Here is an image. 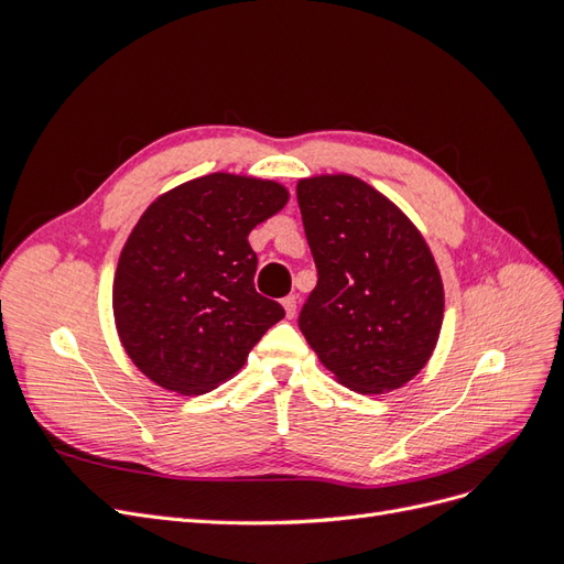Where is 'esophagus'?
I'll return each mask as SVG.
<instances>
[{"mask_svg": "<svg viewBox=\"0 0 564 564\" xmlns=\"http://www.w3.org/2000/svg\"><path fill=\"white\" fill-rule=\"evenodd\" d=\"M282 305H284V313H286V317L292 319V317L296 315V296H286V299H282Z\"/></svg>", "mask_w": 564, "mask_h": 564, "instance_id": "1", "label": "esophagus"}]
</instances>
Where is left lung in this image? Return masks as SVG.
<instances>
[{
    "label": "left lung",
    "instance_id": "obj_1",
    "mask_svg": "<svg viewBox=\"0 0 564 564\" xmlns=\"http://www.w3.org/2000/svg\"><path fill=\"white\" fill-rule=\"evenodd\" d=\"M317 284L299 329L338 383L402 388L435 350L445 289L416 226L365 181L338 174L296 185Z\"/></svg>",
    "mask_w": 564,
    "mask_h": 564
}]
</instances>
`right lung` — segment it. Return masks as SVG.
Masks as SVG:
<instances>
[{
    "instance_id": "right-lung-1",
    "label": "right lung",
    "mask_w": 564,
    "mask_h": 564,
    "mask_svg": "<svg viewBox=\"0 0 564 564\" xmlns=\"http://www.w3.org/2000/svg\"><path fill=\"white\" fill-rule=\"evenodd\" d=\"M286 199L275 181L209 174L145 209L119 256L112 313L148 379L181 395L209 392L284 317L278 301L256 292L259 259L247 237Z\"/></svg>"
}]
</instances>
